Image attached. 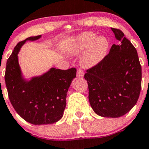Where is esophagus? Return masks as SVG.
I'll list each match as a JSON object with an SVG mask.
<instances>
[{
	"mask_svg": "<svg viewBox=\"0 0 149 149\" xmlns=\"http://www.w3.org/2000/svg\"><path fill=\"white\" fill-rule=\"evenodd\" d=\"M76 75L79 77H83L84 76V71L81 68H79L77 70V73H76Z\"/></svg>",
	"mask_w": 149,
	"mask_h": 149,
	"instance_id": "1",
	"label": "esophagus"
}]
</instances>
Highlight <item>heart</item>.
<instances>
[{
    "mask_svg": "<svg viewBox=\"0 0 149 149\" xmlns=\"http://www.w3.org/2000/svg\"><path fill=\"white\" fill-rule=\"evenodd\" d=\"M109 47L105 37H97L94 33L85 32L79 36L73 47L74 53L85 51L81 58V63L86 67H91L98 64L104 58Z\"/></svg>",
    "mask_w": 149,
    "mask_h": 149,
    "instance_id": "b5f03b06",
    "label": "heart"
}]
</instances>
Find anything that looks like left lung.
I'll use <instances>...</instances> for the list:
<instances>
[{"label":"left lung","mask_w":149,"mask_h":149,"mask_svg":"<svg viewBox=\"0 0 149 149\" xmlns=\"http://www.w3.org/2000/svg\"><path fill=\"white\" fill-rule=\"evenodd\" d=\"M118 45L84 74L88 100L100 116L120 118L135 106L141 88V65L137 50L121 30L111 28Z\"/></svg>","instance_id":"obj_1"}]
</instances>
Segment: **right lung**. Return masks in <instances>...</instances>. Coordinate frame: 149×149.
Returning a JSON list of instances; mask_svg holds the SVG:
<instances>
[{"label":"right lung","instance_id":"add662e5","mask_svg":"<svg viewBox=\"0 0 149 149\" xmlns=\"http://www.w3.org/2000/svg\"><path fill=\"white\" fill-rule=\"evenodd\" d=\"M41 35L19 42L6 63L5 81L12 106L16 112L33 125L52 124L61 119L66 106V95L76 69L51 68L29 81L24 80L18 63V52L26 40H36Z\"/></svg>","mask_w":149,"mask_h":149}]
</instances>
